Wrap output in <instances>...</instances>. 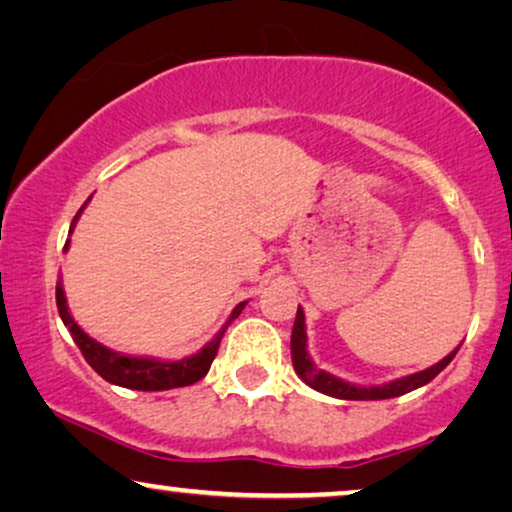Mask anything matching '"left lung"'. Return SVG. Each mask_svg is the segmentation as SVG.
Wrapping results in <instances>:
<instances>
[{"mask_svg": "<svg viewBox=\"0 0 512 512\" xmlns=\"http://www.w3.org/2000/svg\"><path fill=\"white\" fill-rule=\"evenodd\" d=\"M458 347L451 354H446L442 361H437L435 366L425 368V371L404 375V378L392 380V383L385 385H373V387H361V385H349L345 380L335 378V375L321 371V368L314 366L312 357L307 352V328H304V312L302 307H297V316L293 323V338H290V354H293V366L295 373L307 383L314 387L316 392L328 394V397L335 399H352V401H368V399H392L399 397V394H406L411 390H418V387L428 385L437 373H442L446 366L451 364V359L456 357Z\"/></svg>", "mask_w": 512, "mask_h": 512, "instance_id": "obj_1", "label": "left lung"}]
</instances>
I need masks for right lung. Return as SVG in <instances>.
<instances>
[{
	"mask_svg": "<svg viewBox=\"0 0 512 512\" xmlns=\"http://www.w3.org/2000/svg\"><path fill=\"white\" fill-rule=\"evenodd\" d=\"M89 200H92V196L87 198V203ZM87 203L77 210V215L73 217V224H70L68 236L73 234L77 219H80L82 210L87 208ZM68 245H70V241L66 243V248L63 250H68ZM245 304L248 302L236 304V309L231 312L229 321L224 323L222 331H219L215 338L208 342V345L200 349V352L191 354V357L179 359V361H160V359H151V357H132V354L113 352V349H108L106 345H101V342L89 338V335L84 333L80 326H77L75 319L68 312L66 293H63L61 281H58V286H56L58 314H61L63 323H66V328L70 331V335H73L75 345L80 347L82 357L87 359V364L92 366L103 380H108V383L129 387V390H141V392H160V390H172V387H186V385L198 383L200 378H205V373L210 371L212 359L217 357V349H219V342H222V338H224V331L229 328V323L243 312Z\"/></svg>",
	"mask_w": 512,
	"mask_h": 512,
	"instance_id": "right-lung-1",
	"label": "right lung"
}]
</instances>
